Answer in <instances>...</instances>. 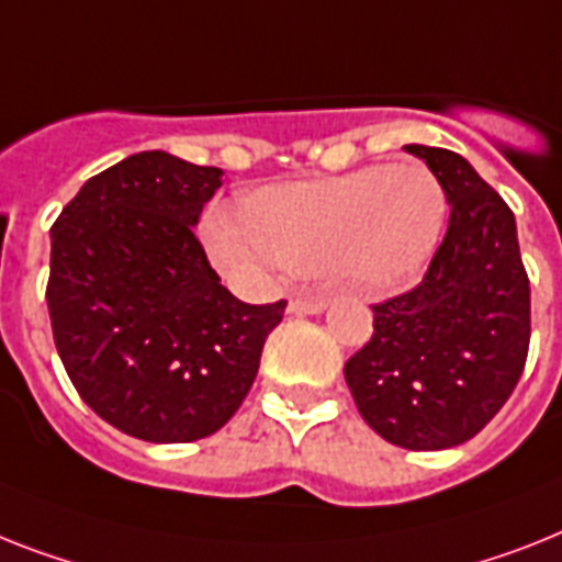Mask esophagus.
Returning a JSON list of instances; mask_svg holds the SVG:
<instances>
[{
  "label": "esophagus",
  "instance_id": "obj_1",
  "mask_svg": "<svg viewBox=\"0 0 562 562\" xmlns=\"http://www.w3.org/2000/svg\"><path fill=\"white\" fill-rule=\"evenodd\" d=\"M327 307V295L324 292H315V295H295L290 299V313L292 315H318Z\"/></svg>",
  "mask_w": 562,
  "mask_h": 562
}]
</instances>
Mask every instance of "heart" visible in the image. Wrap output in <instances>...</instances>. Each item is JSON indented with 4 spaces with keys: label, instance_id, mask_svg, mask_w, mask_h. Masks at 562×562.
I'll return each instance as SVG.
<instances>
[{
    "label": "heart",
    "instance_id": "obj_1",
    "mask_svg": "<svg viewBox=\"0 0 562 562\" xmlns=\"http://www.w3.org/2000/svg\"><path fill=\"white\" fill-rule=\"evenodd\" d=\"M448 217L442 180L425 164L364 166L338 178L255 192L247 217L212 206L203 232L232 270L322 272L336 267L359 286L414 276L437 249Z\"/></svg>",
    "mask_w": 562,
    "mask_h": 562
}]
</instances>
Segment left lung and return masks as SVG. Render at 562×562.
Here are the masks:
<instances>
[{
    "label": "left lung",
    "instance_id": "1",
    "mask_svg": "<svg viewBox=\"0 0 562 562\" xmlns=\"http://www.w3.org/2000/svg\"><path fill=\"white\" fill-rule=\"evenodd\" d=\"M442 180L451 221L422 284L373 307V336L345 364L361 419L407 451L476 437L526 368L531 290L517 221L457 151L405 146Z\"/></svg>",
    "mask_w": 562,
    "mask_h": 562
}]
</instances>
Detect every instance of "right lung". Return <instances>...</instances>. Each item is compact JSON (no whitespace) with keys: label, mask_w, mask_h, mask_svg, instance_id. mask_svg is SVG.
<instances>
[{"label":"right lung","mask_w":562,"mask_h":562,"mask_svg":"<svg viewBox=\"0 0 562 562\" xmlns=\"http://www.w3.org/2000/svg\"><path fill=\"white\" fill-rule=\"evenodd\" d=\"M224 171L140 151L88 178L50 226L54 345L97 416L146 442L215 434L247 398L286 301L244 304L194 238Z\"/></svg>","instance_id":"add662e5"}]
</instances>
